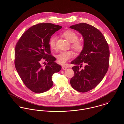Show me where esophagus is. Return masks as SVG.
Instances as JSON below:
<instances>
[{
    "label": "esophagus",
    "instance_id": "esophagus-1",
    "mask_svg": "<svg viewBox=\"0 0 124 124\" xmlns=\"http://www.w3.org/2000/svg\"><path fill=\"white\" fill-rule=\"evenodd\" d=\"M62 69H63V70H66V69H67L68 68V67H67V66L63 65V66H62Z\"/></svg>",
    "mask_w": 124,
    "mask_h": 124
}]
</instances>
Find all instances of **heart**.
I'll list each match as a JSON object with an SVG mask.
<instances>
[{
    "mask_svg": "<svg viewBox=\"0 0 124 124\" xmlns=\"http://www.w3.org/2000/svg\"><path fill=\"white\" fill-rule=\"evenodd\" d=\"M62 36L68 41L71 42V48L77 52H81L84 49V43L83 41L78 40V36L74 31L71 30H67L64 31ZM56 37L55 36H52L49 41L50 48L54 50L56 48ZM74 55V53L71 51H67L61 52L56 55V58L58 62L62 64H65L68 60H69Z\"/></svg>",
    "mask_w": 124,
    "mask_h": 124,
    "instance_id": "b5f03b06",
    "label": "heart"
}]
</instances>
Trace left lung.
<instances>
[{
    "instance_id": "obj_1",
    "label": "left lung",
    "mask_w": 124,
    "mask_h": 124,
    "mask_svg": "<svg viewBox=\"0 0 124 124\" xmlns=\"http://www.w3.org/2000/svg\"><path fill=\"white\" fill-rule=\"evenodd\" d=\"M70 28L81 34L84 45L79 55L71 62L75 66L72 67L74 76L70 84L75 90L85 93L95 88L106 75L109 67V46L101 31L92 25L81 23Z\"/></svg>"
}]
</instances>
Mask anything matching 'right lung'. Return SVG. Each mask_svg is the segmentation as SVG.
Here are the masks:
<instances>
[{"label":"right lung","mask_w":124,"mask_h":124,"mask_svg":"<svg viewBox=\"0 0 124 124\" xmlns=\"http://www.w3.org/2000/svg\"><path fill=\"white\" fill-rule=\"evenodd\" d=\"M62 28L52 23H39L26 31L16 44L15 65L25 85L32 92L42 93L53 85L52 76L62 69L51 55L49 41L53 34ZM42 61L47 64L44 67Z\"/></svg>","instance_id":"obj_1"}]
</instances>
